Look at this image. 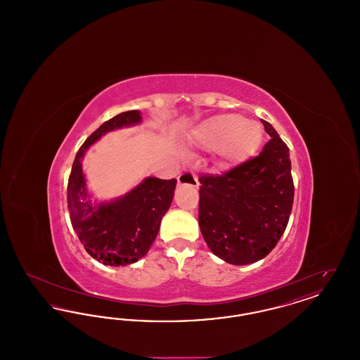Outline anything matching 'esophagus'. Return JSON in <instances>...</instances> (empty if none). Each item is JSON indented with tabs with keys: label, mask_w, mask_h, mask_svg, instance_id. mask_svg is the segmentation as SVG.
I'll return each instance as SVG.
<instances>
[{
	"label": "esophagus",
	"mask_w": 360,
	"mask_h": 360,
	"mask_svg": "<svg viewBox=\"0 0 360 360\" xmlns=\"http://www.w3.org/2000/svg\"><path fill=\"white\" fill-rule=\"evenodd\" d=\"M178 184L179 185H190L193 188H197L198 186V178H197V175L194 172L186 170V172L179 174Z\"/></svg>",
	"instance_id": "1"
}]
</instances>
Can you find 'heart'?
I'll list each match as a JSON object with an SVG mask.
<instances>
[{"label": "heart", "instance_id": "heart-1", "mask_svg": "<svg viewBox=\"0 0 360 360\" xmlns=\"http://www.w3.org/2000/svg\"><path fill=\"white\" fill-rule=\"evenodd\" d=\"M194 140L209 150H219L224 163L245 160L263 140L262 125L239 115H220L204 121L194 132Z\"/></svg>", "mask_w": 360, "mask_h": 360}]
</instances>
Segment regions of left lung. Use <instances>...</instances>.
I'll use <instances>...</instances> for the list:
<instances>
[{
    "mask_svg": "<svg viewBox=\"0 0 360 360\" xmlns=\"http://www.w3.org/2000/svg\"><path fill=\"white\" fill-rule=\"evenodd\" d=\"M270 140L260 154L223 174H201L198 224L207 247L232 264L267 257L283 235L294 201L289 147L262 120Z\"/></svg>",
    "mask_w": 360,
    "mask_h": 360,
    "instance_id": "left-lung-1",
    "label": "left lung"
}]
</instances>
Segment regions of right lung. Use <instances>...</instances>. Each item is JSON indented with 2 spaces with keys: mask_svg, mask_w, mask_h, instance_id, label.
I'll return each instance as SVG.
<instances>
[{
  "mask_svg": "<svg viewBox=\"0 0 360 360\" xmlns=\"http://www.w3.org/2000/svg\"><path fill=\"white\" fill-rule=\"evenodd\" d=\"M141 121L137 110L122 112L97 128L75 155L68 184L71 225L87 254L106 266H125L144 257L156 239L162 217L172 205L176 179L147 178L120 200L91 205L81 158L103 134Z\"/></svg>",
  "mask_w": 360,
  "mask_h": 360,
  "instance_id": "right-lung-1",
  "label": "right lung"
}]
</instances>
